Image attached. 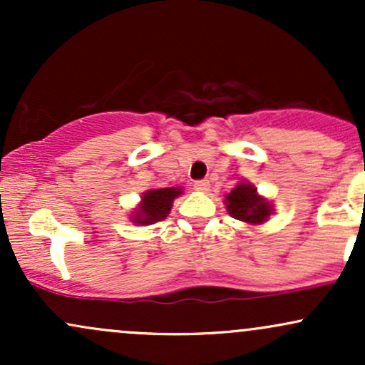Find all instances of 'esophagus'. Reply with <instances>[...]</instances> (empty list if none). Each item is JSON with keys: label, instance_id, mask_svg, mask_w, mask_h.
Returning a JSON list of instances; mask_svg holds the SVG:
<instances>
[{"label": "esophagus", "instance_id": "obj_1", "mask_svg": "<svg viewBox=\"0 0 365 365\" xmlns=\"http://www.w3.org/2000/svg\"><path fill=\"white\" fill-rule=\"evenodd\" d=\"M194 188L199 192H207L209 190V182L207 180H197L194 182Z\"/></svg>", "mask_w": 365, "mask_h": 365}]
</instances>
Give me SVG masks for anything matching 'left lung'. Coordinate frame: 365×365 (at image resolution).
Returning <instances> with one entry per match:
<instances>
[{
  "instance_id": "8db88e82",
  "label": "left lung",
  "mask_w": 365,
  "mask_h": 365,
  "mask_svg": "<svg viewBox=\"0 0 365 365\" xmlns=\"http://www.w3.org/2000/svg\"><path fill=\"white\" fill-rule=\"evenodd\" d=\"M255 190L257 188L249 183H238V187L226 195V207L230 216L250 225L264 223L271 215V206Z\"/></svg>"
}]
</instances>
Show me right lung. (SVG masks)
<instances>
[{
  "label": "right lung",
  "instance_id": "obj_1",
  "mask_svg": "<svg viewBox=\"0 0 365 365\" xmlns=\"http://www.w3.org/2000/svg\"><path fill=\"white\" fill-rule=\"evenodd\" d=\"M182 194V188H156V190L145 192L142 197L139 211L133 212V223L153 225L156 221H163L170 215L171 204L177 195Z\"/></svg>",
  "mask_w": 365,
  "mask_h": 365
}]
</instances>
